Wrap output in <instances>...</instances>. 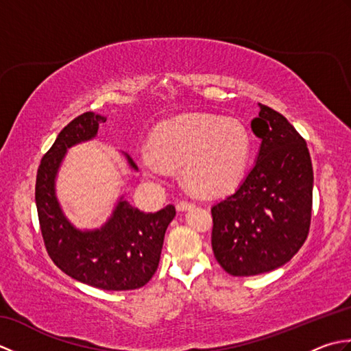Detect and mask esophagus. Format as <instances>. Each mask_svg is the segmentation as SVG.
I'll use <instances>...</instances> for the list:
<instances>
[{"label": "esophagus", "mask_w": 351, "mask_h": 351, "mask_svg": "<svg viewBox=\"0 0 351 351\" xmlns=\"http://www.w3.org/2000/svg\"><path fill=\"white\" fill-rule=\"evenodd\" d=\"M193 206H195V204L189 202V200H180V202L176 204L178 211H187V210H190V208H193Z\"/></svg>", "instance_id": "obj_1"}]
</instances>
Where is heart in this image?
I'll use <instances>...</instances> for the list:
<instances>
[{"label": "heart", "instance_id": "1", "mask_svg": "<svg viewBox=\"0 0 351 351\" xmlns=\"http://www.w3.org/2000/svg\"><path fill=\"white\" fill-rule=\"evenodd\" d=\"M249 155V131L238 119L189 113L156 126L151 146L141 149L138 161L154 180L166 176L169 167H181L190 189L215 196L241 180Z\"/></svg>", "mask_w": 351, "mask_h": 351}]
</instances>
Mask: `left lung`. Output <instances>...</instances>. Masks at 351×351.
<instances>
[{"label":"left lung","instance_id":"8db88e82","mask_svg":"<svg viewBox=\"0 0 351 351\" xmlns=\"http://www.w3.org/2000/svg\"><path fill=\"white\" fill-rule=\"evenodd\" d=\"M259 108L250 123L261 138L256 161L235 193L211 208L214 256L232 276L287 264L311 226L314 171L306 141L278 111Z\"/></svg>","mask_w":351,"mask_h":351}]
</instances>
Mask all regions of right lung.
Listing matches in <instances>:
<instances>
[{"label":"right lung","instance_id":"obj_1","mask_svg":"<svg viewBox=\"0 0 351 351\" xmlns=\"http://www.w3.org/2000/svg\"><path fill=\"white\" fill-rule=\"evenodd\" d=\"M106 121V116L87 111L58 134L37 170V214L48 255L63 273L99 289H137L158 268L164 234L176 215L175 206L143 213L121 196L101 228L80 229L66 217L56 193V180L68 149L93 140ZM123 155L137 171L131 156Z\"/></svg>","mask_w":351,"mask_h":351}]
</instances>
